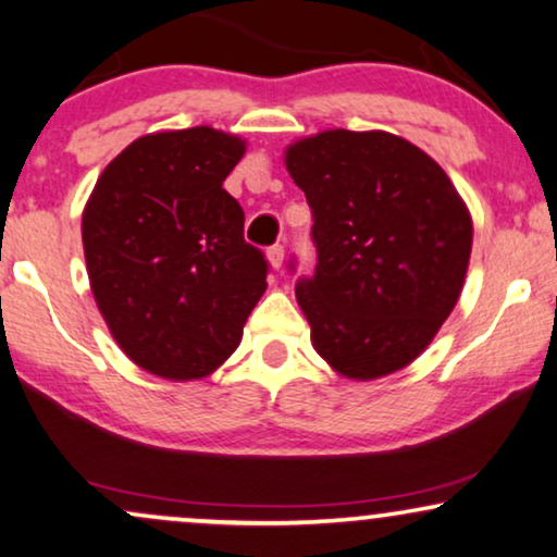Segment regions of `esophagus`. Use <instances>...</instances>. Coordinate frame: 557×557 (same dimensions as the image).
Wrapping results in <instances>:
<instances>
[{"label":"esophagus","mask_w":557,"mask_h":557,"mask_svg":"<svg viewBox=\"0 0 557 557\" xmlns=\"http://www.w3.org/2000/svg\"><path fill=\"white\" fill-rule=\"evenodd\" d=\"M283 259H285L283 244H274V247L267 249V262H270L272 270H280V267H283Z\"/></svg>","instance_id":"34e87169"}]
</instances>
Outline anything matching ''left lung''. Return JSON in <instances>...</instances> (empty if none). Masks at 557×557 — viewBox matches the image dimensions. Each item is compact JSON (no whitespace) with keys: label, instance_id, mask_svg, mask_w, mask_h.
Wrapping results in <instances>:
<instances>
[{"label":"left lung","instance_id":"left-lung-1","mask_svg":"<svg viewBox=\"0 0 557 557\" xmlns=\"http://www.w3.org/2000/svg\"><path fill=\"white\" fill-rule=\"evenodd\" d=\"M313 211L315 274L295 298L346 380L412 364L456 308L473 221L438 162L389 132L325 129L285 150Z\"/></svg>","mask_w":557,"mask_h":557}]
</instances>
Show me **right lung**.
I'll return each mask as SVG.
<instances>
[{"label": "right lung", "mask_w": 557, "mask_h": 557, "mask_svg": "<svg viewBox=\"0 0 557 557\" xmlns=\"http://www.w3.org/2000/svg\"><path fill=\"white\" fill-rule=\"evenodd\" d=\"M247 139L213 127L154 132L124 147L88 196L81 236L99 313L124 354L162 380H201L239 346L267 290L224 190Z\"/></svg>", "instance_id": "right-lung-1"}]
</instances>
